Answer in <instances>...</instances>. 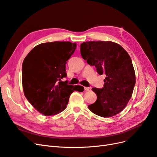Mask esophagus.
Listing matches in <instances>:
<instances>
[{
  "mask_svg": "<svg viewBox=\"0 0 157 157\" xmlns=\"http://www.w3.org/2000/svg\"><path fill=\"white\" fill-rule=\"evenodd\" d=\"M84 90H86V91H90V90H91V88H90V87H84Z\"/></svg>",
  "mask_w": 157,
  "mask_h": 157,
  "instance_id": "34e87169",
  "label": "esophagus"
}]
</instances>
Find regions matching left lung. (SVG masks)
I'll return each instance as SVG.
<instances>
[{
    "label": "left lung",
    "mask_w": 157,
    "mask_h": 157,
    "mask_svg": "<svg viewBox=\"0 0 157 157\" xmlns=\"http://www.w3.org/2000/svg\"><path fill=\"white\" fill-rule=\"evenodd\" d=\"M80 54L99 75L105 73L104 86L92 88L97 100L88 105L90 111L102 117L121 113L130 99L136 84L135 71L128 52L116 42L89 41L80 44Z\"/></svg>",
    "instance_id": "obj_1"
}]
</instances>
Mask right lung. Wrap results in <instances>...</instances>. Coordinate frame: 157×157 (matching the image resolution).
<instances>
[{
  "label": "right lung",
  "mask_w": 157,
  "mask_h": 157,
  "mask_svg": "<svg viewBox=\"0 0 157 157\" xmlns=\"http://www.w3.org/2000/svg\"><path fill=\"white\" fill-rule=\"evenodd\" d=\"M77 44L44 42L33 48L22 64V85L25 98L36 111L45 116L55 115L67 107L70 95L83 92L82 86L68 85L65 65Z\"/></svg>",
  "instance_id": "right-lung-1"
}]
</instances>
